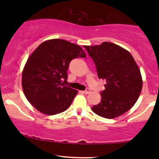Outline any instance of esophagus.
Here are the masks:
<instances>
[{
    "label": "esophagus",
    "instance_id": "obj_1",
    "mask_svg": "<svg viewBox=\"0 0 159 159\" xmlns=\"http://www.w3.org/2000/svg\"><path fill=\"white\" fill-rule=\"evenodd\" d=\"M84 93L85 94H89V93H91L90 89H89V88L86 89V90H85L84 91Z\"/></svg>",
    "mask_w": 159,
    "mask_h": 159
}]
</instances>
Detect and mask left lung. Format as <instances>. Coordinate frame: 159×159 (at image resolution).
I'll use <instances>...</instances> for the list:
<instances>
[{
    "instance_id": "8db88e82",
    "label": "left lung",
    "mask_w": 159,
    "mask_h": 159,
    "mask_svg": "<svg viewBox=\"0 0 159 159\" xmlns=\"http://www.w3.org/2000/svg\"><path fill=\"white\" fill-rule=\"evenodd\" d=\"M84 47L93 60L98 78L106 81L105 90L100 93L101 102L92 111L107 119L121 116L134 106L141 92L139 67L130 53L114 43Z\"/></svg>"
}]
</instances>
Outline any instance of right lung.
Listing matches in <instances>:
<instances>
[{
  "label": "right lung",
  "mask_w": 159,
  "mask_h": 159,
  "mask_svg": "<svg viewBox=\"0 0 159 159\" xmlns=\"http://www.w3.org/2000/svg\"><path fill=\"white\" fill-rule=\"evenodd\" d=\"M86 57L79 45L64 39L41 43L29 56L23 69L21 85L25 97L37 111L46 115L63 112L70 106L78 90L63 84L72 59Z\"/></svg>",
  "instance_id": "add662e5"
}]
</instances>
